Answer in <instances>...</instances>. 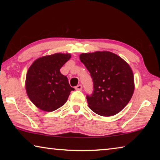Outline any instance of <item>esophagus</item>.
Returning a JSON list of instances; mask_svg holds the SVG:
<instances>
[{
  "label": "esophagus",
  "instance_id": "34e87169",
  "mask_svg": "<svg viewBox=\"0 0 160 160\" xmlns=\"http://www.w3.org/2000/svg\"><path fill=\"white\" fill-rule=\"evenodd\" d=\"M82 87L81 85H78L75 87V90H82Z\"/></svg>",
  "mask_w": 160,
  "mask_h": 160
}]
</instances>
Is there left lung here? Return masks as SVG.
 <instances>
[{"label": "left lung", "instance_id": "left-lung-1", "mask_svg": "<svg viewBox=\"0 0 160 160\" xmlns=\"http://www.w3.org/2000/svg\"><path fill=\"white\" fill-rule=\"evenodd\" d=\"M80 59L93 81V93L86 97L90 109L102 116L120 112L133 94L131 68L120 56L107 51L82 53Z\"/></svg>", "mask_w": 160, "mask_h": 160}]
</instances>
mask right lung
I'll use <instances>...</instances> for the list:
<instances>
[{
	"label": "right lung",
	"mask_w": 160,
	"mask_h": 160,
	"mask_svg": "<svg viewBox=\"0 0 160 160\" xmlns=\"http://www.w3.org/2000/svg\"><path fill=\"white\" fill-rule=\"evenodd\" d=\"M71 57L70 53H57L35 60L27 72L25 88L32 102L39 109L53 112L67 102L71 88L61 68Z\"/></svg>",
	"instance_id": "right-lung-1"
}]
</instances>
